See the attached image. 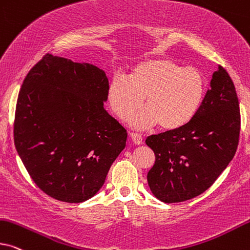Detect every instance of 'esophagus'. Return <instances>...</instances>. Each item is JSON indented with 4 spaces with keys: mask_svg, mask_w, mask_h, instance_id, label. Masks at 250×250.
I'll return each mask as SVG.
<instances>
[{
    "mask_svg": "<svg viewBox=\"0 0 250 250\" xmlns=\"http://www.w3.org/2000/svg\"><path fill=\"white\" fill-rule=\"evenodd\" d=\"M131 138L135 145H141L142 142H144L142 135L139 134V133H131Z\"/></svg>",
    "mask_w": 250,
    "mask_h": 250,
    "instance_id": "34e87169",
    "label": "esophagus"
}]
</instances>
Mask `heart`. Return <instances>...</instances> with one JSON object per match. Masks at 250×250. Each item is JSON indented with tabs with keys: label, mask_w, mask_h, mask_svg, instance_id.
Instances as JSON below:
<instances>
[{
	"label": "heart",
	"mask_w": 250,
	"mask_h": 250,
	"mask_svg": "<svg viewBox=\"0 0 250 250\" xmlns=\"http://www.w3.org/2000/svg\"><path fill=\"white\" fill-rule=\"evenodd\" d=\"M206 80L196 67H183L170 58H149L133 66L127 77L116 74L108 89L109 104L123 121L133 116L132 126L156 125L165 131L183 127L192 121L202 104Z\"/></svg>",
	"instance_id": "1"
}]
</instances>
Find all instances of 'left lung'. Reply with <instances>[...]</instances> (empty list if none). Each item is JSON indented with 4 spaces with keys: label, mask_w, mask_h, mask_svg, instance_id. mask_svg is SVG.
<instances>
[{
    "label": "left lung",
    "mask_w": 250,
    "mask_h": 250,
    "mask_svg": "<svg viewBox=\"0 0 250 250\" xmlns=\"http://www.w3.org/2000/svg\"><path fill=\"white\" fill-rule=\"evenodd\" d=\"M240 135L235 87L223 66L192 121L183 127L150 135L155 164L147 174L150 190L165 203L190 200L206 192L234 157Z\"/></svg>",
    "instance_id": "8db88e82"
}]
</instances>
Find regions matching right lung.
Returning <instances> with one entry per match:
<instances>
[{"mask_svg":"<svg viewBox=\"0 0 250 250\" xmlns=\"http://www.w3.org/2000/svg\"><path fill=\"white\" fill-rule=\"evenodd\" d=\"M104 71L46 54L24 79L14 140L32 180L54 199L79 203L99 192L126 146V129L103 106Z\"/></svg>","mask_w":250,"mask_h":250,"instance_id":"1","label":"right lung"}]
</instances>
